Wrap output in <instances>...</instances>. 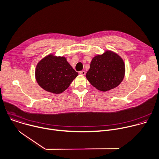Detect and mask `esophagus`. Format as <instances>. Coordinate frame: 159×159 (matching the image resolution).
<instances>
[{"instance_id":"obj_1","label":"esophagus","mask_w":159,"mask_h":159,"mask_svg":"<svg viewBox=\"0 0 159 159\" xmlns=\"http://www.w3.org/2000/svg\"><path fill=\"white\" fill-rule=\"evenodd\" d=\"M80 74L81 75H84L86 74V71H80Z\"/></svg>"}]
</instances>
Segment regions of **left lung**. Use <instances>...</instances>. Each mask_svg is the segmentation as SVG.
I'll return each mask as SVG.
<instances>
[{
    "label": "left lung",
    "instance_id": "left-lung-1",
    "mask_svg": "<svg viewBox=\"0 0 159 159\" xmlns=\"http://www.w3.org/2000/svg\"><path fill=\"white\" fill-rule=\"evenodd\" d=\"M123 59L116 53L107 51L93 58L86 77L97 89L107 91L118 86L125 76Z\"/></svg>",
    "mask_w": 159,
    "mask_h": 159
}]
</instances>
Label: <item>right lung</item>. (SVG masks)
I'll return each mask as SVG.
<instances>
[{"instance_id":"obj_1","label":"right lung","mask_w":159,"mask_h":159,"mask_svg":"<svg viewBox=\"0 0 159 159\" xmlns=\"http://www.w3.org/2000/svg\"><path fill=\"white\" fill-rule=\"evenodd\" d=\"M35 73L39 85L46 91L56 94L66 90L78 75L65 57L52 54L39 62Z\"/></svg>"}]
</instances>
